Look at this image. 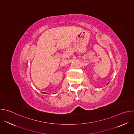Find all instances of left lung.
<instances>
[{
    "mask_svg": "<svg viewBox=\"0 0 134 134\" xmlns=\"http://www.w3.org/2000/svg\"><path fill=\"white\" fill-rule=\"evenodd\" d=\"M109 83V82H108V83Z\"/></svg>",
    "mask_w": 134,
    "mask_h": 134,
    "instance_id": "left-lung-1",
    "label": "left lung"
}]
</instances>
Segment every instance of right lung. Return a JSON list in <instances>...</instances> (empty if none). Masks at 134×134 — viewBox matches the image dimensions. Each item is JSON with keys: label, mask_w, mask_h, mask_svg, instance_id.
<instances>
[{"label": "right lung", "mask_w": 134, "mask_h": 134, "mask_svg": "<svg viewBox=\"0 0 134 134\" xmlns=\"http://www.w3.org/2000/svg\"><path fill=\"white\" fill-rule=\"evenodd\" d=\"M45 93V94H46V93Z\"/></svg>", "instance_id": "add662e5"}]
</instances>
